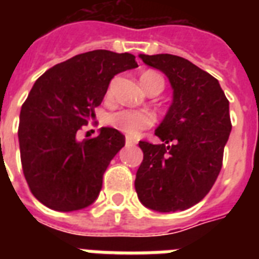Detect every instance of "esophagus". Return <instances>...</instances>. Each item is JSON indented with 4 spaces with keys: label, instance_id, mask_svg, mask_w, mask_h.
<instances>
[{
    "label": "esophagus",
    "instance_id": "34e87169",
    "mask_svg": "<svg viewBox=\"0 0 259 259\" xmlns=\"http://www.w3.org/2000/svg\"><path fill=\"white\" fill-rule=\"evenodd\" d=\"M137 145V141L133 140V138H126V146H136Z\"/></svg>",
    "mask_w": 259,
    "mask_h": 259
}]
</instances>
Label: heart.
I'll return each instance as SVG.
<instances>
[{"mask_svg": "<svg viewBox=\"0 0 259 259\" xmlns=\"http://www.w3.org/2000/svg\"><path fill=\"white\" fill-rule=\"evenodd\" d=\"M153 79L162 80L161 76L156 72H152V71L144 72L141 75L142 87L146 89L150 80H153ZM106 121L110 126H113L122 133L127 134V136H136L142 129H146V127L153 125L154 115L148 110L119 109L110 113L106 118Z\"/></svg>", "mask_w": 259, "mask_h": 259, "instance_id": "obj_1", "label": "heart"}]
</instances>
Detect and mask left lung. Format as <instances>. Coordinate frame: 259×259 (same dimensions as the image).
<instances>
[{
  "mask_svg": "<svg viewBox=\"0 0 259 259\" xmlns=\"http://www.w3.org/2000/svg\"><path fill=\"white\" fill-rule=\"evenodd\" d=\"M140 59L165 74L173 98L154 130L162 144H138L144 160L136 192L146 208L184 211L209 192L221 172L231 132L229 101L218 79L187 59L169 54H141Z\"/></svg>",
  "mask_w": 259,
  "mask_h": 259,
  "instance_id": "obj_1",
  "label": "left lung"
}]
</instances>
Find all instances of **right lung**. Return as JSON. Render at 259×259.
<instances>
[{
  "label": "right lung",
  "mask_w": 259,
  "mask_h": 259,
  "mask_svg": "<svg viewBox=\"0 0 259 259\" xmlns=\"http://www.w3.org/2000/svg\"><path fill=\"white\" fill-rule=\"evenodd\" d=\"M137 67L134 55L95 50L59 63L34 82L20 113L18 142L30 192L48 208L70 212L97 200L125 136L101 127L97 137L79 141L76 133L95 115L114 75Z\"/></svg>",
  "instance_id": "right-lung-1"
}]
</instances>
